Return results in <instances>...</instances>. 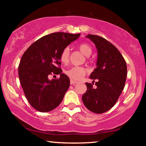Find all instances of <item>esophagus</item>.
Masks as SVG:
<instances>
[{"mask_svg": "<svg viewBox=\"0 0 146 146\" xmlns=\"http://www.w3.org/2000/svg\"><path fill=\"white\" fill-rule=\"evenodd\" d=\"M76 83H77V81H73L72 79L70 80V84L71 85H75Z\"/></svg>", "mask_w": 146, "mask_h": 146, "instance_id": "obj_1", "label": "esophagus"}]
</instances>
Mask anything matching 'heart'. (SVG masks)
Wrapping results in <instances>:
<instances>
[{
    "mask_svg": "<svg viewBox=\"0 0 146 146\" xmlns=\"http://www.w3.org/2000/svg\"><path fill=\"white\" fill-rule=\"evenodd\" d=\"M78 49L86 56H89L92 54V48L89 45L86 43H82L79 45ZM70 59V48L68 47H65L60 54V60L62 63H67ZM88 72V70L84 67L75 66L68 69L65 71V73L72 79L78 81Z\"/></svg>",
    "mask_w": 146,
    "mask_h": 146,
    "instance_id": "b5f03b06",
    "label": "heart"
}]
</instances>
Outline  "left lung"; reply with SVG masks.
I'll return each mask as SVG.
<instances>
[{"label": "left lung", "instance_id": "left-lung-1", "mask_svg": "<svg viewBox=\"0 0 146 146\" xmlns=\"http://www.w3.org/2000/svg\"><path fill=\"white\" fill-rule=\"evenodd\" d=\"M94 43L97 50L96 68L90 78L96 88L86 83L87 91L82 96L85 106L91 112L101 114L110 110L121 94L127 76V65L115 46L99 36H86Z\"/></svg>", "mask_w": 146, "mask_h": 146}]
</instances>
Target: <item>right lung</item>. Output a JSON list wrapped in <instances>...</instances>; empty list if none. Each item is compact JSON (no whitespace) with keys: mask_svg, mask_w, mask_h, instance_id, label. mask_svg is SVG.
Listing matches in <instances>:
<instances>
[{"mask_svg":"<svg viewBox=\"0 0 146 146\" xmlns=\"http://www.w3.org/2000/svg\"><path fill=\"white\" fill-rule=\"evenodd\" d=\"M81 34L56 32L44 36L24 52L19 66V76L29 104L36 110L47 112L59 106L70 87V78L62 74V50ZM60 74L58 80L48 79Z\"/></svg>","mask_w":146,"mask_h":146,"instance_id":"right-lung-1","label":"right lung"}]
</instances>
